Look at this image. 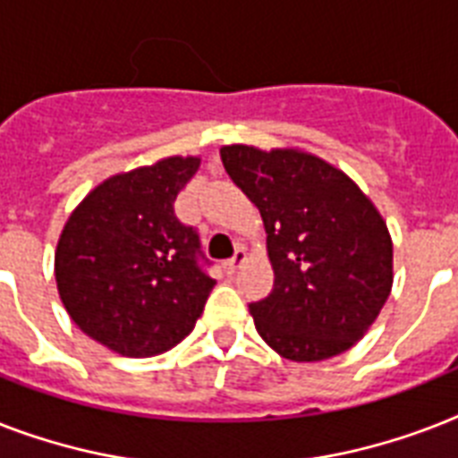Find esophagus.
<instances>
[{"label": "esophagus", "instance_id": "34e87169", "mask_svg": "<svg viewBox=\"0 0 458 458\" xmlns=\"http://www.w3.org/2000/svg\"><path fill=\"white\" fill-rule=\"evenodd\" d=\"M244 261H247V251H244V250H235L233 259H228V261H225V268H228V273H235L237 268H240V266L244 264Z\"/></svg>", "mask_w": 458, "mask_h": 458}]
</instances>
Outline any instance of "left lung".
<instances>
[{
    "instance_id": "8db88e82",
    "label": "left lung",
    "mask_w": 458,
    "mask_h": 458,
    "mask_svg": "<svg viewBox=\"0 0 458 458\" xmlns=\"http://www.w3.org/2000/svg\"><path fill=\"white\" fill-rule=\"evenodd\" d=\"M225 171L257 204L273 290L251 301L257 333L290 361L354 347L392 290V237L347 173L301 149L221 147Z\"/></svg>"
}]
</instances>
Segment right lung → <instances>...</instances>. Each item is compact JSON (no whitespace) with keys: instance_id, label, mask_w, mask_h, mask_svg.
Segmentation results:
<instances>
[{"instance_id":"add662e5","label":"right lung","mask_w":458,"mask_h":458,"mask_svg":"<svg viewBox=\"0 0 458 458\" xmlns=\"http://www.w3.org/2000/svg\"><path fill=\"white\" fill-rule=\"evenodd\" d=\"M199 157H168L92 190L61 230L54 276L68 316L121 356H157L192 333L216 280L201 271L199 235L173 201Z\"/></svg>"}]
</instances>
